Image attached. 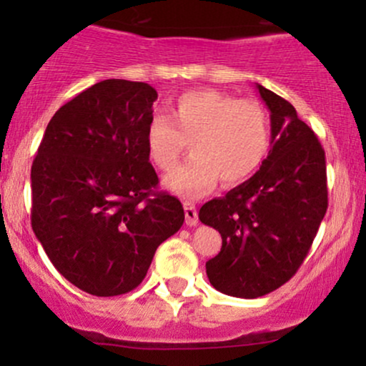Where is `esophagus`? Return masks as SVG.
Returning a JSON list of instances; mask_svg holds the SVG:
<instances>
[{
    "label": "esophagus",
    "instance_id": "1",
    "mask_svg": "<svg viewBox=\"0 0 366 366\" xmlns=\"http://www.w3.org/2000/svg\"><path fill=\"white\" fill-rule=\"evenodd\" d=\"M184 212H186V224L189 227H194L197 224V212L194 203L191 201H184Z\"/></svg>",
    "mask_w": 366,
    "mask_h": 366
}]
</instances>
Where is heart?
I'll list each match as a JSON object with an SVG mask.
<instances>
[{
    "label": "heart",
    "instance_id": "1",
    "mask_svg": "<svg viewBox=\"0 0 366 366\" xmlns=\"http://www.w3.org/2000/svg\"><path fill=\"white\" fill-rule=\"evenodd\" d=\"M189 142L192 157L165 177V187L184 197H199L222 179L236 186L262 167L270 149V122L254 99L220 91H187L146 127V149L157 169L177 163Z\"/></svg>",
    "mask_w": 366,
    "mask_h": 366
}]
</instances>
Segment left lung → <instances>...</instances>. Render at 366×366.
<instances>
[{
	"label": "left lung",
	"instance_id": "obj_1",
	"mask_svg": "<svg viewBox=\"0 0 366 366\" xmlns=\"http://www.w3.org/2000/svg\"><path fill=\"white\" fill-rule=\"evenodd\" d=\"M256 87L270 110L268 157L249 180L199 209V220L222 236L220 253L207 262L209 282L246 300L291 280L329 207L325 151L318 137L291 103Z\"/></svg>",
	"mask_w": 366,
	"mask_h": 366
}]
</instances>
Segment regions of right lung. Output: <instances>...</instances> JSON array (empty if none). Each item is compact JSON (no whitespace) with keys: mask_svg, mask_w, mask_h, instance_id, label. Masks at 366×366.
Returning <instances> with one entry per match:
<instances>
[{"mask_svg":"<svg viewBox=\"0 0 366 366\" xmlns=\"http://www.w3.org/2000/svg\"><path fill=\"white\" fill-rule=\"evenodd\" d=\"M157 98L146 82L94 84L54 113L32 162V230L54 268L92 296L136 289L184 224L146 149Z\"/></svg>","mask_w":366,"mask_h":366,"instance_id":"add662e5","label":"right lung"}]
</instances>
